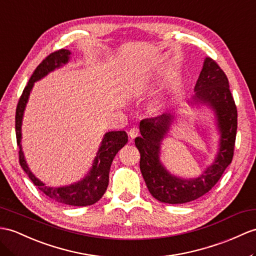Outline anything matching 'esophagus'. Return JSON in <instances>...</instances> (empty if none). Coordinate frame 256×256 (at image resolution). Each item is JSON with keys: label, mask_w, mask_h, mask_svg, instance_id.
Listing matches in <instances>:
<instances>
[{"label": "esophagus", "mask_w": 256, "mask_h": 256, "mask_svg": "<svg viewBox=\"0 0 256 256\" xmlns=\"http://www.w3.org/2000/svg\"><path fill=\"white\" fill-rule=\"evenodd\" d=\"M138 134H139V129L136 127H132L129 130V138L132 140H134Z\"/></svg>", "instance_id": "34e87169"}]
</instances>
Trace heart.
<instances>
[{
    "instance_id": "1",
    "label": "heart",
    "mask_w": 256,
    "mask_h": 256,
    "mask_svg": "<svg viewBox=\"0 0 256 256\" xmlns=\"http://www.w3.org/2000/svg\"><path fill=\"white\" fill-rule=\"evenodd\" d=\"M167 106V100L164 96H160L155 98L151 104V110L155 112V113H160L163 112Z\"/></svg>"
}]
</instances>
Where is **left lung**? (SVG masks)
<instances>
[{"label":"left lung","instance_id":"1","mask_svg":"<svg viewBox=\"0 0 256 256\" xmlns=\"http://www.w3.org/2000/svg\"><path fill=\"white\" fill-rule=\"evenodd\" d=\"M188 103L198 106L204 105L213 110L220 134L216 158L200 176L182 178L172 175L160 160L162 142L176 120L175 113L141 120V136L134 140L141 155L140 170L143 179L150 193L162 203L182 204L201 198L217 184L232 160L238 114L227 76L210 58L204 60L194 94Z\"/></svg>","mask_w":256,"mask_h":256}]
</instances>
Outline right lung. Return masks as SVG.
I'll use <instances>...</instances> for the list:
<instances>
[{
	"instance_id": "obj_1",
	"label": "right lung",
	"mask_w": 256,
	"mask_h": 256,
	"mask_svg": "<svg viewBox=\"0 0 256 256\" xmlns=\"http://www.w3.org/2000/svg\"><path fill=\"white\" fill-rule=\"evenodd\" d=\"M70 50L62 48L50 54L36 68L30 77L22 94L18 101L15 117L17 146L20 148V163L31 182L40 191L52 200L72 206H88L96 203L103 196L110 182V168L115 155L128 142V136L124 132H108L103 136L96 156L93 160L90 170L79 182L63 186H50L36 178L27 164L22 146V124L24 108L28 103L30 92L34 82L46 77L51 72L66 65L70 60Z\"/></svg>"
}]
</instances>
